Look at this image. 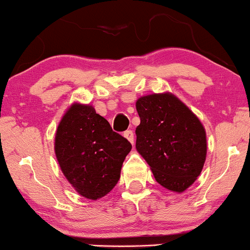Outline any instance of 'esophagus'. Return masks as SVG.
<instances>
[{
	"instance_id": "esophagus-1",
	"label": "esophagus",
	"mask_w": 250,
	"mask_h": 250,
	"mask_svg": "<svg viewBox=\"0 0 250 250\" xmlns=\"http://www.w3.org/2000/svg\"><path fill=\"white\" fill-rule=\"evenodd\" d=\"M124 137L126 139H127L128 142H130V143L133 144V141H135V135H133V131H131V130L125 131Z\"/></svg>"
}]
</instances>
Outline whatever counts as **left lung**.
I'll return each mask as SVG.
<instances>
[{
  "mask_svg": "<svg viewBox=\"0 0 250 250\" xmlns=\"http://www.w3.org/2000/svg\"><path fill=\"white\" fill-rule=\"evenodd\" d=\"M141 124L136 149L161 186L186 190L200 175L206 160V133L198 117L170 93L151 94L137 100Z\"/></svg>",
  "mask_w": 250,
  "mask_h": 250,
  "instance_id": "1",
  "label": "left lung"
}]
</instances>
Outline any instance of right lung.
I'll return each mask as SVG.
<instances>
[{
  "mask_svg": "<svg viewBox=\"0 0 250 250\" xmlns=\"http://www.w3.org/2000/svg\"><path fill=\"white\" fill-rule=\"evenodd\" d=\"M131 147L93 106L76 103L63 115L55 138L64 176L79 194L92 200L113 189Z\"/></svg>",
  "mask_w": 250,
  "mask_h": 250,
  "instance_id": "obj_1",
  "label": "right lung"
}]
</instances>
